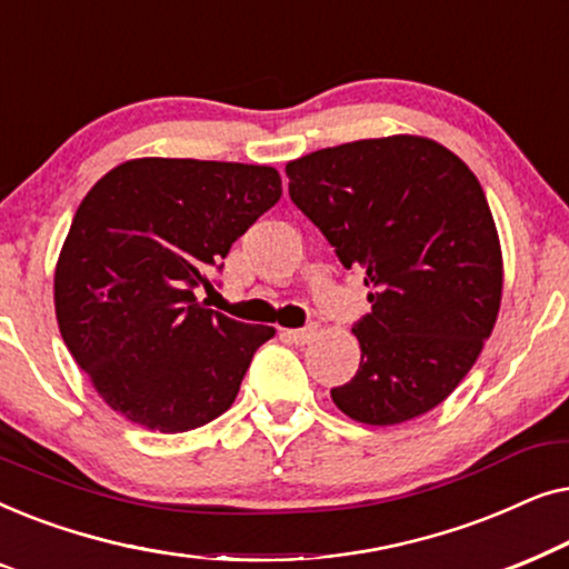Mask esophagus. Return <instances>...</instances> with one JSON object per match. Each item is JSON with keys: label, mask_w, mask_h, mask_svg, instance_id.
<instances>
[{"label": "esophagus", "mask_w": 569, "mask_h": 569, "mask_svg": "<svg viewBox=\"0 0 569 569\" xmlns=\"http://www.w3.org/2000/svg\"><path fill=\"white\" fill-rule=\"evenodd\" d=\"M316 333H318V326L310 323L306 329H287L284 337L290 339L292 345H310V341L316 339Z\"/></svg>", "instance_id": "1"}]
</instances>
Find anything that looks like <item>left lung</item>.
<instances>
[{"instance_id": "left-lung-1", "label": "left lung", "mask_w": 569, "mask_h": 569, "mask_svg": "<svg viewBox=\"0 0 569 569\" xmlns=\"http://www.w3.org/2000/svg\"><path fill=\"white\" fill-rule=\"evenodd\" d=\"M290 199L362 269L360 370L331 399L362 425L446 401L473 368L502 298L500 238L469 166L425 137L360 139L287 162Z\"/></svg>"}]
</instances>
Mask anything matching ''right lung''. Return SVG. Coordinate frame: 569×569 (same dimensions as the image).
<instances>
[{
    "instance_id": "1",
    "label": "right lung",
    "mask_w": 569,
    "mask_h": 569,
    "mask_svg": "<svg viewBox=\"0 0 569 569\" xmlns=\"http://www.w3.org/2000/svg\"><path fill=\"white\" fill-rule=\"evenodd\" d=\"M282 197L269 166L121 162L77 209L53 274L61 339L113 411L160 432L212 422L274 337L209 310L193 290Z\"/></svg>"
}]
</instances>
